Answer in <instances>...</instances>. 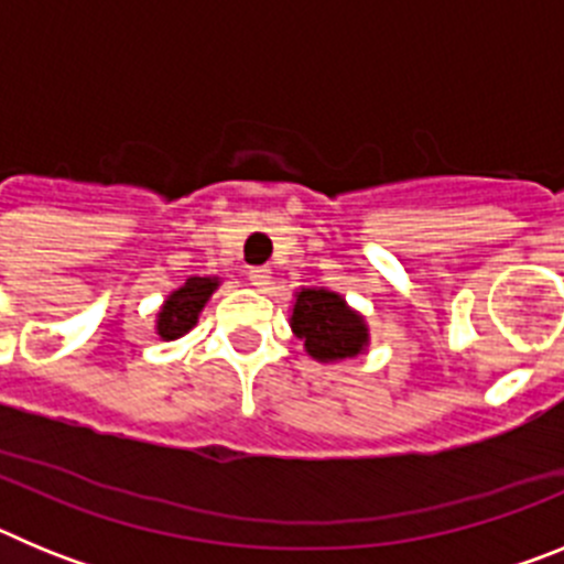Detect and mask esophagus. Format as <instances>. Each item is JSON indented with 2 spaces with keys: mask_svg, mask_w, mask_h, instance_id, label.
I'll use <instances>...</instances> for the list:
<instances>
[{
  "mask_svg": "<svg viewBox=\"0 0 564 564\" xmlns=\"http://www.w3.org/2000/svg\"><path fill=\"white\" fill-rule=\"evenodd\" d=\"M248 279H251V285L265 288L268 282H271V271H268V268H262V265H257V268H251V271H248Z\"/></svg>",
  "mask_w": 564,
  "mask_h": 564,
  "instance_id": "1",
  "label": "esophagus"
}]
</instances>
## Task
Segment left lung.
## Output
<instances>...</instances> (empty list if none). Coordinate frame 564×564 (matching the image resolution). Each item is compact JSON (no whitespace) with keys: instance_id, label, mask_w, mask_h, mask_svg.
<instances>
[{"instance_id":"left-lung-1","label":"left lung","mask_w":564,"mask_h":564,"mask_svg":"<svg viewBox=\"0 0 564 564\" xmlns=\"http://www.w3.org/2000/svg\"><path fill=\"white\" fill-rule=\"evenodd\" d=\"M291 327L318 361L358 356L367 344V327L361 316L344 305L338 293L318 291V288H305L299 293Z\"/></svg>"}]
</instances>
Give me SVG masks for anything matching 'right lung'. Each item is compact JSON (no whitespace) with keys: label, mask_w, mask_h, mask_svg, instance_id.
Masks as SVG:
<instances>
[{"label":"right lung","mask_w":564,"mask_h":564,"mask_svg":"<svg viewBox=\"0 0 564 564\" xmlns=\"http://www.w3.org/2000/svg\"><path fill=\"white\" fill-rule=\"evenodd\" d=\"M214 288H217V279H186V285L166 299V305H163L161 316H158V333L169 341V338H177L192 330L194 322H197V313L203 311V305L208 302Z\"/></svg>","instance_id":"right-lung-1"}]
</instances>
